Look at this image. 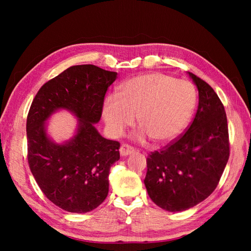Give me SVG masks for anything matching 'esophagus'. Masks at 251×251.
<instances>
[{"label": "esophagus", "mask_w": 251, "mask_h": 251, "mask_svg": "<svg viewBox=\"0 0 251 251\" xmlns=\"http://www.w3.org/2000/svg\"><path fill=\"white\" fill-rule=\"evenodd\" d=\"M135 152L134 148H131L130 146L128 145H123L121 146L120 148V153L122 156H127V155H130V154H132Z\"/></svg>", "instance_id": "obj_1"}]
</instances>
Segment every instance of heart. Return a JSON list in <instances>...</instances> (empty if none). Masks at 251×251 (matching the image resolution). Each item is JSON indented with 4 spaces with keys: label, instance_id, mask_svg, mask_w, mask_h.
<instances>
[{
    "label": "heart",
    "instance_id": "b5f03b06",
    "mask_svg": "<svg viewBox=\"0 0 251 251\" xmlns=\"http://www.w3.org/2000/svg\"><path fill=\"white\" fill-rule=\"evenodd\" d=\"M195 105L196 92L190 82L148 73L123 83L116 96H108L102 116L113 136H121L137 116L140 128L154 142L164 145L182 134Z\"/></svg>",
    "mask_w": 251,
    "mask_h": 251
}]
</instances>
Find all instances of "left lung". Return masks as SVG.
<instances>
[{
    "instance_id": "8db88e82",
    "label": "left lung",
    "mask_w": 251,
    "mask_h": 251,
    "mask_svg": "<svg viewBox=\"0 0 251 251\" xmlns=\"http://www.w3.org/2000/svg\"><path fill=\"white\" fill-rule=\"evenodd\" d=\"M199 90V108L183 135L147 158L145 184L163 209L183 211L206 200L217 188L230 156L227 120L209 85L189 72Z\"/></svg>"
}]
</instances>
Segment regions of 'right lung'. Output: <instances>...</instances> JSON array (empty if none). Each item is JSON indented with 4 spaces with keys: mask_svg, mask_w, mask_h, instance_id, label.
Wrapping results in <instances>:
<instances>
[{
    "mask_svg": "<svg viewBox=\"0 0 251 251\" xmlns=\"http://www.w3.org/2000/svg\"><path fill=\"white\" fill-rule=\"evenodd\" d=\"M116 75L94 65L73 66L45 83L32 101L26 117L29 167L47 199L66 211H92L108 196L120 142L105 139L95 124ZM58 109L78 119L76 135L63 144L52 142L46 131V121Z\"/></svg>",
    "mask_w": 251,
    "mask_h": 251,
    "instance_id": "right-lung-1",
    "label": "right lung"
}]
</instances>
